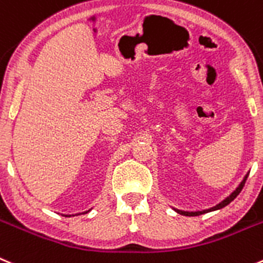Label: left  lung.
<instances>
[{
  "label": "left lung",
  "mask_w": 263,
  "mask_h": 263,
  "mask_svg": "<svg viewBox=\"0 0 263 263\" xmlns=\"http://www.w3.org/2000/svg\"><path fill=\"white\" fill-rule=\"evenodd\" d=\"M247 178H248V174H247V175H245L244 180H242L241 183L239 184V187H237L236 190H235L234 192L231 193V195L228 196L227 198H224V200H223L222 202H220V203H218L217 206H214V208H212V209L202 210V212H181V210H176V209H175V212H176V213H179V214H181V215H187V217H196V215H201V214H205V213L214 212V210L222 209V208H224V206H227L228 203L232 202V201H234L235 198H236L237 196H239V193L241 192V190H242V188H244V184H245V181H247Z\"/></svg>",
  "instance_id": "left-lung-1"
}]
</instances>
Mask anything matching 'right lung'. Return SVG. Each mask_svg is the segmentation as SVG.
Masks as SVG:
<instances>
[{"mask_svg":"<svg viewBox=\"0 0 263 263\" xmlns=\"http://www.w3.org/2000/svg\"><path fill=\"white\" fill-rule=\"evenodd\" d=\"M88 212H89V210H88ZM66 217H70V215H66Z\"/></svg>","mask_w":263,"mask_h":263,"instance_id":"obj_1","label":"right lung"}]
</instances>
